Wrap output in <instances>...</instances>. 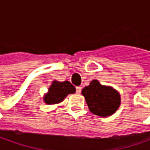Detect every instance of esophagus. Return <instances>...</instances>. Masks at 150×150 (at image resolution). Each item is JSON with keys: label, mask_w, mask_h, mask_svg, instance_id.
<instances>
[{"label": "esophagus", "mask_w": 150, "mask_h": 150, "mask_svg": "<svg viewBox=\"0 0 150 150\" xmlns=\"http://www.w3.org/2000/svg\"><path fill=\"white\" fill-rule=\"evenodd\" d=\"M80 92H81V87L77 86L76 87V94H80Z\"/></svg>", "instance_id": "esophagus-1"}]
</instances>
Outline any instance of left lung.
<instances>
[{"label": "left lung", "instance_id": "left-lung-1", "mask_svg": "<svg viewBox=\"0 0 150 150\" xmlns=\"http://www.w3.org/2000/svg\"><path fill=\"white\" fill-rule=\"evenodd\" d=\"M90 110L96 115L110 116L118 110L120 105V96L110 86H104L96 80L82 90Z\"/></svg>", "mask_w": 150, "mask_h": 150}]
</instances>
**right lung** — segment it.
<instances>
[{
	"label": "right lung",
	"mask_w": 150,
	"mask_h": 150,
	"mask_svg": "<svg viewBox=\"0 0 150 150\" xmlns=\"http://www.w3.org/2000/svg\"><path fill=\"white\" fill-rule=\"evenodd\" d=\"M75 88L69 81L59 82L54 80L51 86L49 88V91L44 100L46 104H57L65 99L69 94H74Z\"/></svg>",
	"instance_id": "add662e5"
}]
</instances>
